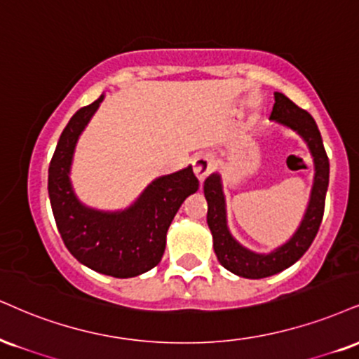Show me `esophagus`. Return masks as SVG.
I'll return each instance as SVG.
<instances>
[{
	"label": "esophagus",
	"instance_id": "34e87169",
	"mask_svg": "<svg viewBox=\"0 0 359 359\" xmlns=\"http://www.w3.org/2000/svg\"><path fill=\"white\" fill-rule=\"evenodd\" d=\"M192 165H194V172H196L197 179L198 180H205V177L209 175L210 172H212L214 161H212V157H210V155L198 154V155H196V158H194Z\"/></svg>",
	"mask_w": 359,
	"mask_h": 359
}]
</instances>
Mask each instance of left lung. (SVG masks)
Returning <instances> with one entry per match:
<instances>
[{"label":"left lung","mask_w":359,"mask_h":359,"mask_svg":"<svg viewBox=\"0 0 359 359\" xmlns=\"http://www.w3.org/2000/svg\"><path fill=\"white\" fill-rule=\"evenodd\" d=\"M271 120L291 128L297 135L303 137L314 162V184L311 189L308 209H306V214L297 231L286 244H283L269 254L252 252V250L241 245L232 237L227 227L226 198H224L222 192L221 175L210 174L204 182L207 224L212 232L215 256L227 271L248 279L269 278V276L287 269L289 266H292L304 256V252L309 249L318 234L319 226H321L323 214H325L326 191L327 184H330V161H327L321 133H319L313 116L289 100L286 95L276 92Z\"/></svg>","instance_id":"left-lung-1"}]
</instances>
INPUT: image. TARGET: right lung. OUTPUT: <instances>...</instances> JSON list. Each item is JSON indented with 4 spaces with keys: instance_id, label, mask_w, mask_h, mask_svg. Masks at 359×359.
Returning a JSON list of instances; mask_svg holds the SVG:
<instances>
[{
    "instance_id": "obj_1",
    "label": "right lung",
    "mask_w": 359,
    "mask_h": 359,
    "mask_svg": "<svg viewBox=\"0 0 359 359\" xmlns=\"http://www.w3.org/2000/svg\"><path fill=\"white\" fill-rule=\"evenodd\" d=\"M103 100L83 107L60 135L48 168V196L56 227L72 256L97 273L133 278L161 262L172 219L198 180L192 167L155 179L125 210L103 212L81 204L73 192L70 167L80 133Z\"/></svg>"
}]
</instances>
